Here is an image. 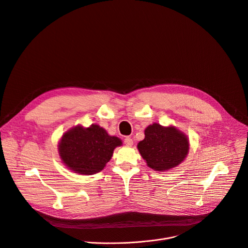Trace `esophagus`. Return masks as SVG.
<instances>
[{"label":"esophagus","instance_id":"esophagus-1","mask_svg":"<svg viewBox=\"0 0 248 248\" xmlns=\"http://www.w3.org/2000/svg\"><path fill=\"white\" fill-rule=\"evenodd\" d=\"M124 143L127 146H131L132 143H133V140L129 138V137H126L124 140Z\"/></svg>","mask_w":248,"mask_h":248}]
</instances>
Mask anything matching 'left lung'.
Wrapping results in <instances>:
<instances>
[{"instance_id":"obj_1","label":"left lung","mask_w":248,"mask_h":248,"mask_svg":"<svg viewBox=\"0 0 248 248\" xmlns=\"http://www.w3.org/2000/svg\"><path fill=\"white\" fill-rule=\"evenodd\" d=\"M145 138L138 148L147 165L156 171H165L181 163L189 150L187 137L174 126L153 124L144 130Z\"/></svg>"}]
</instances>
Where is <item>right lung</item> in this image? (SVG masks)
Returning <instances> with one entry per match:
<instances>
[{
	"mask_svg": "<svg viewBox=\"0 0 248 248\" xmlns=\"http://www.w3.org/2000/svg\"><path fill=\"white\" fill-rule=\"evenodd\" d=\"M122 140L110 137L98 124L88 128L76 126L64 133L59 143V155L63 163L76 173L93 175L109 161Z\"/></svg>",
	"mask_w": 248,
	"mask_h": 248,
	"instance_id": "add662e5",
	"label": "right lung"
}]
</instances>
